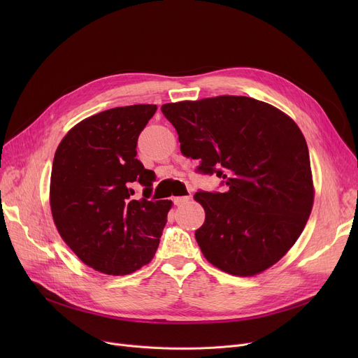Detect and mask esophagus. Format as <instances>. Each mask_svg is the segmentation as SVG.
<instances>
[{
  "label": "esophagus",
  "instance_id": "34e87169",
  "mask_svg": "<svg viewBox=\"0 0 358 358\" xmlns=\"http://www.w3.org/2000/svg\"><path fill=\"white\" fill-rule=\"evenodd\" d=\"M190 199H192L190 196H182V197H174L173 201L176 206H181V204H185Z\"/></svg>",
  "mask_w": 358,
  "mask_h": 358
}]
</instances>
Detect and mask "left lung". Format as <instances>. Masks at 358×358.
Masks as SVG:
<instances>
[{"instance_id": "8db88e82", "label": "left lung", "mask_w": 358, "mask_h": 358, "mask_svg": "<svg viewBox=\"0 0 358 358\" xmlns=\"http://www.w3.org/2000/svg\"><path fill=\"white\" fill-rule=\"evenodd\" d=\"M161 110L181 152L228 185L224 193L194 194L206 213L196 231L204 258L239 277L274 266L303 232L313 206L302 130L277 107L243 96L166 103Z\"/></svg>"}]
</instances>
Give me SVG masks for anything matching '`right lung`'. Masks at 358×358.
I'll return each instance as SVG.
<instances>
[{
    "label": "right lung",
    "mask_w": 358,
    "mask_h": 358,
    "mask_svg": "<svg viewBox=\"0 0 358 358\" xmlns=\"http://www.w3.org/2000/svg\"><path fill=\"white\" fill-rule=\"evenodd\" d=\"M155 104L115 107L75 124L55 152L49 203L55 227L84 264L126 275L149 264L171 209L150 201L155 174L136 159ZM145 187L136 200L134 185Z\"/></svg>",
    "instance_id": "right-lung-1"
}]
</instances>
